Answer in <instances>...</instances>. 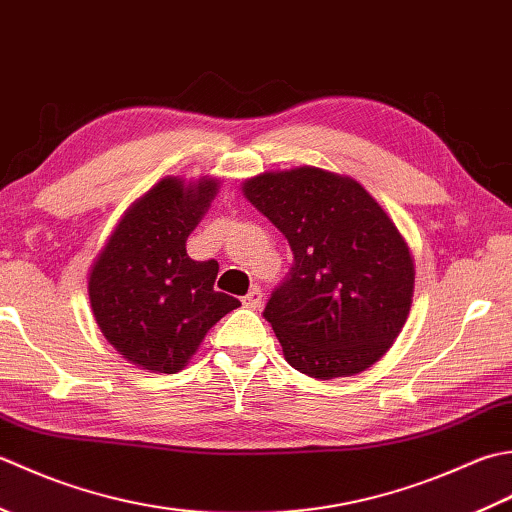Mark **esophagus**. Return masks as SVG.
<instances>
[{
    "instance_id": "34e87169",
    "label": "esophagus",
    "mask_w": 512,
    "mask_h": 512,
    "mask_svg": "<svg viewBox=\"0 0 512 512\" xmlns=\"http://www.w3.org/2000/svg\"><path fill=\"white\" fill-rule=\"evenodd\" d=\"M243 305L247 309H258L260 305H263V291H260L258 287H252L247 291V296L243 298Z\"/></svg>"
}]
</instances>
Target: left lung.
Here are the masks:
<instances>
[{
	"mask_svg": "<svg viewBox=\"0 0 512 512\" xmlns=\"http://www.w3.org/2000/svg\"><path fill=\"white\" fill-rule=\"evenodd\" d=\"M243 192L294 252L263 311L285 360L316 380L369 369L411 309L415 267L398 227L358 181L318 168L260 174Z\"/></svg>",
	"mask_w": 512,
	"mask_h": 512,
	"instance_id": "left-lung-1",
	"label": "left lung"
}]
</instances>
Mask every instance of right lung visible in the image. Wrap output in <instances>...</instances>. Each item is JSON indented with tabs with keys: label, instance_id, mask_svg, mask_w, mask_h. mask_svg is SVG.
<instances>
[{
	"label": "right lung",
	"instance_id": "add662e5",
	"mask_svg": "<svg viewBox=\"0 0 512 512\" xmlns=\"http://www.w3.org/2000/svg\"><path fill=\"white\" fill-rule=\"evenodd\" d=\"M218 183L163 179L139 198L92 265L88 294L103 336L125 360L176 373L218 320L241 300L214 289L218 263L192 260L187 236Z\"/></svg>",
	"mask_w": 512,
	"mask_h": 512
}]
</instances>
